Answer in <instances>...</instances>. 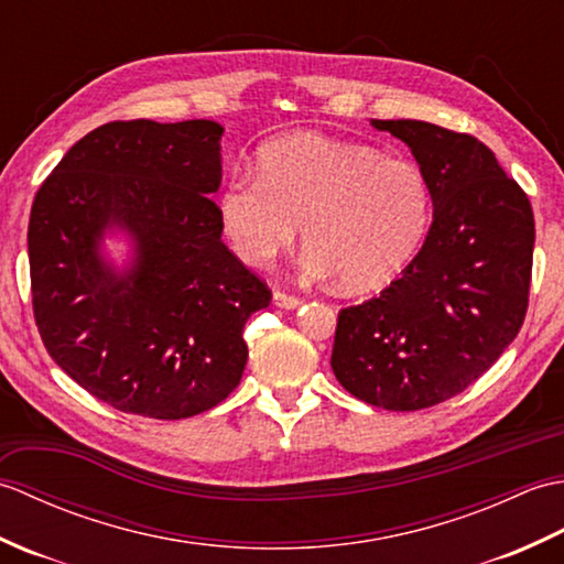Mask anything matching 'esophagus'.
Here are the masks:
<instances>
[{
  "label": "esophagus",
  "instance_id": "esophagus-1",
  "mask_svg": "<svg viewBox=\"0 0 564 564\" xmlns=\"http://www.w3.org/2000/svg\"><path fill=\"white\" fill-rule=\"evenodd\" d=\"M273 303L279 305V307L293 310V307L301 305L303 301H301V297H297V295H291V293H285V291H275V293H273Z\"/></svg>",
  "mask_w": 564,
  "mask_h": 564
}]
</instances>
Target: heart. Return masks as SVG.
Masks as SVG:
<instances>
[{"instance_id":"b5f03b06","label":"heart","mask_w":564,"mask_h":564,"mask_svg":"<svg viewBox=\"0 0 564 564\" xmlns=\"http://www.w3.org/2000/svg\"><path fill=\"white\" fill-rule=\"evenodd\" d=\"M223 232L247 267L289 251L303 225V267L344 291L382 289L429 232L434 196L404 158L317 133L281 138L259 152L257 176H237L218 200Z\"/></svg>"}]
</instances>
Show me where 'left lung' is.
<instances>
[{
  "label": "left lung",
  "instance_id": "left-lung-1",
  "mask_svg": "<svg viewBox=\"0 0 564 564\" xmlns=\"http://www.w3.org/2000/svg\"><path fill=\"white\" fill-rule=\"evenodd\" d=\"M373 126L412 148L434 223L400 279L341 310L332 370L358 400L416 412L460 394L517 339L535 223L529 196L485 142L424 121Z\"/></svg>",
  "mask_w": 564,
  "mask_h": 564
}]
</instances>
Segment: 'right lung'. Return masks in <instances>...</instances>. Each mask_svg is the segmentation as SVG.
Returning a JSON list of instances; mask_svg holds the SVG:
<instances>
[{
    "mask_svg": "<svg viewBox=\"0 0 564 564\" xmlns=\"http://www.w3.org/2000/svg\"><path fill=\"white\" fill-rule=\"evenodd\" d=\"M223 126L113 121L69 148L33 198V317L53 361L126 414L186 419L230 394L247 364L245 325L271 291L223 245ZM139 259L98 257L106 226Z\"/></svg>",
    "mask_w": 564,
    "mask_h": 564,
    "instance_id": "right-lung-1",
    "label": "right lung"
}]
</instances>
